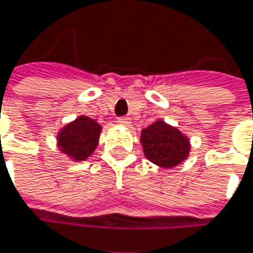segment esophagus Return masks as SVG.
<instances>
[{
	"label": "esophagus",
	"instance_id": "1",
	"mask_svg": "<svg viewBox=\"0 0 253 253\" xmlns=\"http://www.w3.org/2000/svg\"><path fill=\"white\" fill-rule=\"evenodd\" d=\"M117 122H119V125H122V126H128V125H130V119H128V117H120Z\"/></svg>",
	"mask_w": 253,
	"mask_h": 253
}]
</instances>
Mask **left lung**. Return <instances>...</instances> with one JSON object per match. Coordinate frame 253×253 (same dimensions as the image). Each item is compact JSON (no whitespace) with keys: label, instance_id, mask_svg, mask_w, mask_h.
<instances>
[{"label":"left lung","instance_id":"obj_1","mask_svg":"<svg viewBox=\"0 0 253 253\" xmlns=\"http://www.w3.org/2000/svg\"><path fill=\"white\" fill-rule=\"evenodd\" d=\"M140 142L145 157L163 169L178 166L187 158L190 151L187 137L178 128L164 123L163 120L143 128L140 133Z\"/></svg>","mask_w":253,"mask_h":253}]
</instances>
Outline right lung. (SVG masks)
I'll return each mask as SVG.
<instances>
[{
    "instance_id": "1",
    "label": "right lung",
    "mask_w": 253,
    "mask_h": 253,
    "mask_svg": "<svg viewBox=\"0 0 253 253\" xmlns=\"http://www.w3.org/2000/svg\"><path fill=\"white\" fill-rule=\"evenodd\" d=\"M99 133L101 126L95 120L80 116L60 130L57 136L60 151L72 157L75 161H84L95 151Z\"/></svg>"
}]
</instances>
